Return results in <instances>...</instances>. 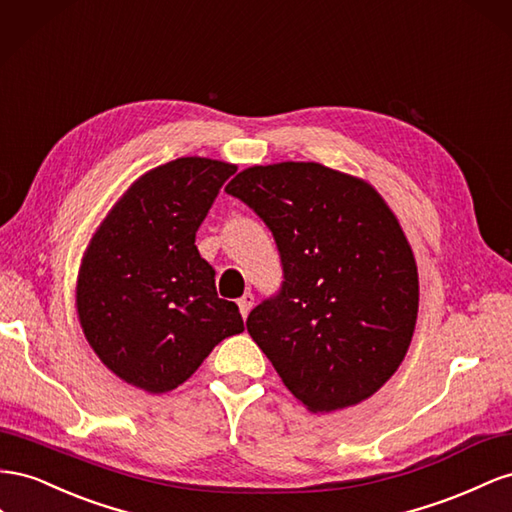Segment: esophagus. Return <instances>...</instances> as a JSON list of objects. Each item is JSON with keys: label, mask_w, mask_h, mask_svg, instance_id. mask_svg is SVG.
Segmentation results:
<instances>
[{"label": "esophagus", "mask_w": 512, "mask_h": 512, "mask_svg": "<svg viewBox=\"0 0 512 512\" xmlns=\"http://www.w3.org/2000/svg\"><path fill=\"white\" fill-rule=\"evenodd\" d=\"M253 304H255V296L251 294V291H246V294L238 300V306H240V313H242V317H246L248 313H251Z\"/></svg>", "instance_id": "esophagus-1"}]
</instances>
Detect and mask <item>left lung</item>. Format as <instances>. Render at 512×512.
Returning a JSON list of instances; mask_svg holds the SVG:
<instances>
[{"instance_id": "obj_1", "label": "left lung", "mask_w": 512, "mask_h": 512, "mask_svg": "<svg viewBox=\"0 0 512 512\" xmlns=\"http://www.w3.org/2000/svg\"><path fill=\"white\" fill-rule=\"evenodd\" d=\"M225 191L266 223L283 266L248 334L311 412L369 399L399 369L418 315L397 216L371 184L319 163L248 167Z\"/></svg>"}]
</instances>
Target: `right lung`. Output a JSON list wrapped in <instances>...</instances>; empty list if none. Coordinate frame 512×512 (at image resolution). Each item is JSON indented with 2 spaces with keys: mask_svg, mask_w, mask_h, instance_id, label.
Listing matches in <instances>:
<instances>
[{
  "mask_svg": "<svg viewBox=\"0 0 512 512\" xmlns=\"http://www.w3.org/2000/svg\"><path fill=\"white\" fill-rule=\"evenodd\" d=\"M236 165L186 156L128 188L81 261L77 311L87 343L124 382L152 394L184 384L212 349L244 330L218 298L195 233Z\"/></svg>",
  "mask_w": 512,
  "mask_h": 512,
  "instance_id": "1",
  "label": "right lung"
}]
</instances>
